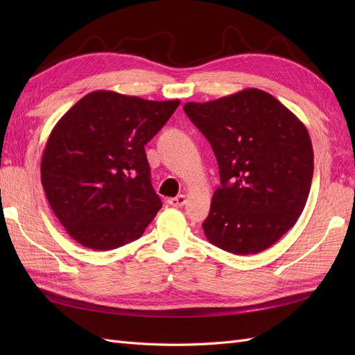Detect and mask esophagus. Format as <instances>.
Listing matches in <instances>:
<instances>
[{
	"mask_svg": "<svg viewBox=\"0 0 355 355\" xmlns=\"http://www.w3.org/2000/svg\"><path fill=\"white\" fill-rule=\"evenodd\" d=\"M185 202H187L185 196H178L175 198H168V204H170V206H173V207H182Z\"/></svg>",
	"mask_w": 355,
	"mask_h": 355,
	"instance_id": "obj_1",
	"label": "esophagus"
}]
</instances>
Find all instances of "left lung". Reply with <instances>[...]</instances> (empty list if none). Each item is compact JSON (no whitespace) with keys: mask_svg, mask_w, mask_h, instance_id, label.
I'll return each mask as SVG.
<instances>
[{"mask_svg":"<svg viewBox=\"0 0 355 355\" xmlns=\"http://www.w3.org/2000/svg\"><path fill=\"white\" fill-rule=\"evenodd\" d=\"M184 111L210 142L220 187L202 223L207 240L234 254H254L293 227L314 173V153L299 118L259 89Z\"/></svg>","mask_w":355,"mask_h":355,"instance_id":"8db88e82","label":"left lung"}]
</instances>
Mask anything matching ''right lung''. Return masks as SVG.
<instances>
[{
  "label": "right lung",
  "mask_w": 355,
  "mask_h": 355,
  "mask_svg": "<svg viewBox=\"0 0 355 355\" xmlns=\"http://www.w3.org/2000/svg\"><path fill=\"white\" fill-rule=\"evenodd\" d=\"M179 103L98 90L58 121L42 153L41 184L75 241L112 250L144 234L163 207L145 145Z\"/></svg>",
  "instance_id": "right-lung-1"
}]
</instances>
